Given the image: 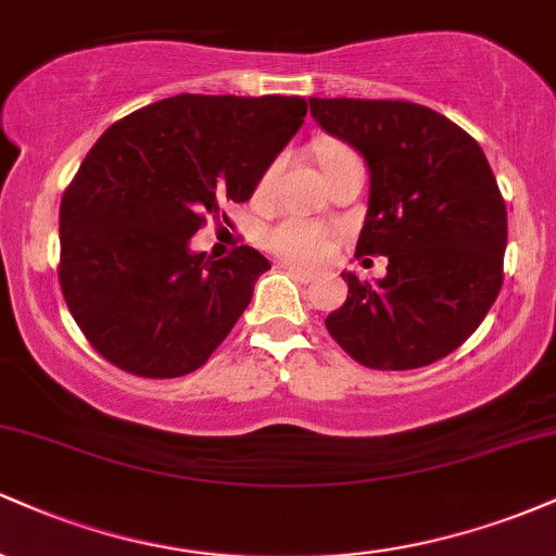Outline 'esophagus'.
Wrapping results in <instances>:
<instances>
[{"instance_id":"34e87169","label":"esophagus","mask_w":556,"mask_h":556,"mask_svg":"<svg viewBox=\"0 0 556 556\" xmlns=\"http://www.w3.org/2000/svg\"><path fill=\"white\" fill-rule=\"evenodd\" d=\"M279 266H282V269H285V271H290V274H292V277H298V279H300V282H314V277H316V274H314V271L303 269V266H295V264H290V261H282V264H279Z\"/></svg>"}]
</instances>
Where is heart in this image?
<instances>
[{"mask_svg": "<svg viewBox=\"0 0 556 556\" xmlns=\"http://www.w3.org/2000/svg\"><path fill=\"white\" fill-rule=\"evenodd\" d=\"M348 149H340V146H324L321 149V164H334L342 162V159H350ZM274 177V167L266 169V175L261 177L258 190L264 193L269 188ZM266 248L277 253V256L300 261V264H316L329 253L331 238L329 232L316 222L303 219V216H287V219L277 222L269 232H266Z\"/></svg>", "mask_w": 556, "mask_h": 556, "instance_id": "1", "label": "heart"}]
</instances>
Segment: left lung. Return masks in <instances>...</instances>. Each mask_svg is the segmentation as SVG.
Here are the masks:
<instances>
[{
    "label": "left lung",
    "mask_w": 556,
    "mask_h": 556,
    "mask_svg": "<svg viewBox=\"0 0 556 556\" xmlns=\"http://www.w3.org/2000/svg\"><path fill=\"white\" fill-rule=\"evenodd\" d=\"M329 136L366 159V225L355 256H387V277L344 271L327 316L337 344L376 371H410L457 350L502 290L507 206L481 146L429 106L400 99H308Z\"/></svg>",
    "instance_id": "1"
}]
</instances>
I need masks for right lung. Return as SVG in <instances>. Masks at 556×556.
Wrapping results in <instances>:
<instances>
[{"instance_id": "obj_1", "label": "right lung", "mask_w": 556, "mask_h": 556, "mask_svg": "<svg viewBox=\"0 0 556 556\" xmlns=\"http://www.w3.org/2000/svg\"><path fill=\"white\" fill-rule=\"evenodd\" d=\"M305 112L300 96L180 93L96 140L60 206L62 295L96 353L146 379L212 358L271 264L188 242L222 201L253 195Z\"/></svg>"}]
</instances>
